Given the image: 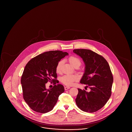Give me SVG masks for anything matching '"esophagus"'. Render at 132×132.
<instances>
[{"mask_svg": "<svg viewBox=\"0 0 132 132\" xmlns=\"http://www.w3.org/2000/svg\"><path fill=\"white\" fill-rule=\"evenodd\" d=\"M69 88H70V87H68V86H67V87H64V89H65V90H67V89H69Z\"/></svg>", "mask_w": 132, "mask_h": 132, "instance_id": "1", "label": "esophagus"}]
</instances>
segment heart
I'll return each mask as SVG.
<instances>
[{"label": "heart", "instance_id": "1", "mask_svg": "<svg viewBox=\"0 0 132 132\" xmlns=\"http://www.w3.org/2000/svg\"><path fill=\"white\" fill-rule=\"evenodd\" d=\"M68 60L70 64L74 67L78 66V67L80 66L81 62L80 59L75 56H70ZM63 64V61L60 60V61L56 66V72L57 73H60L61 70V67ZM78 80V77L76 75H65L62 76L61 78V81L63 84L67 85V86H72L74 82Z\"/></svg>", "mask_w": 132, "mask_h": 132}]
</instances>
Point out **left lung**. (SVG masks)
I'll return each mask as SVG.
<instances>
[{"label": "left lung", "mask_w": 132, "mask_h": 132, "mask_svg": "<svg viewBox=\"0 0 132 132\" xmlns=\"http://www.w3.org/2000/svg\"><path fill=\"white\" fill-rule=\"evenodd\" d=\"M73 52L80 56L85 65L80 82L90 89L87 92L78 88L76 105L85 112H96L104 106L111 95L113 77L110 66L104 57L90 50L78 49Z\"/></svg>", "instance_id": "obj_1"}]
</instances>
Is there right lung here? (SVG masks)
Segmentation results:
<instances>
[{"mask_svg":"<svg viewBox=\"0 0 132 132\" xmlns=\"http://www.w3.org/2000/svg\"><path fill=\"white\" fill-rule=\"evenodd\" d=\"M68 53L56 50L44 52L29 60L26 65L21 83L23 98L30 108L34 111L45 113L52 110L64 88L57 83L56 68L57 63L68 56ZM48 81L55 85L47 89Z\"/></svg>","mask_w":132,"mask_h":132,"instance_id":"right-lung-1","label":"right lung"}]
</instances>
